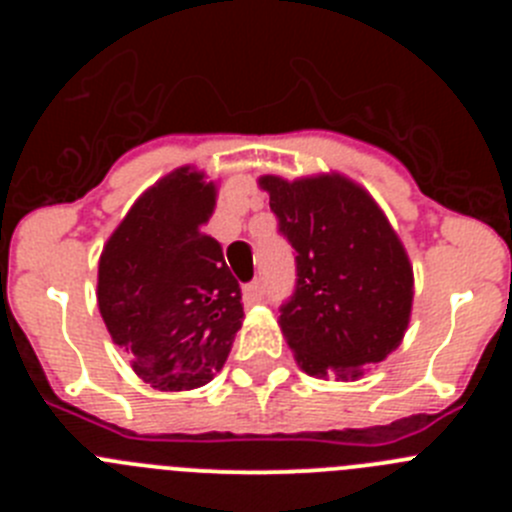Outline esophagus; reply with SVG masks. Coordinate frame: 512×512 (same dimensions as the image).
<instances>
[{
  "label": "esophagus",
  "instance_id": "1",
  "mask_svg": "<svg viewBox=\"0 0 512 512\" xmlns=\"http://www.w3.org/2000/svg\"><path fill=\"white\" fill-rule=\"evenodd\" d=\"M266 295V287L261 279H253V282H248L246 287H243V297H246L248 302H261Z\"/></svg>",
  "mask_w": 512,
  "mask_h": 512
}]
</instances>
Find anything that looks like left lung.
<instances>
[{
    "label": "left lung",
    "instance_id": "obj_1",
    "mask_svg": "<svg viewBox=\"0 0 512 512\" xmlns=\"http://www.w3.org/2000/svg\"><path fill=\"white\" fill-rule=\"evenodd\" d=\"M279 235L295 248V292L279 325L307 374L359 377L408 328L413 269L387 217L354 182L264 176Z\"/></svg>",
    "mask_w": 512,
    "mask_h": 512
}]
</instances>
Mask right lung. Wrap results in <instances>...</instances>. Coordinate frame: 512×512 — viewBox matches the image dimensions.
Listing matches in <instances>:
<instances>
[{"mask_svg": "<svg viewBox=\"0 0 512 512\" xmlns=\"http://www.w3.org/2000/svg\"><path fill=\"white\" fill-rule=\"evenodd\" d=\"M212 207L215 187L176 169L130 207L99 259L104 325L158 390L210 382L241 328V287L205 233Z\"/></svg>", "mask_w": 512, "mask_h": 512, "instance_id": "right-lung-1", "label": "right lung"}]
</instances>
